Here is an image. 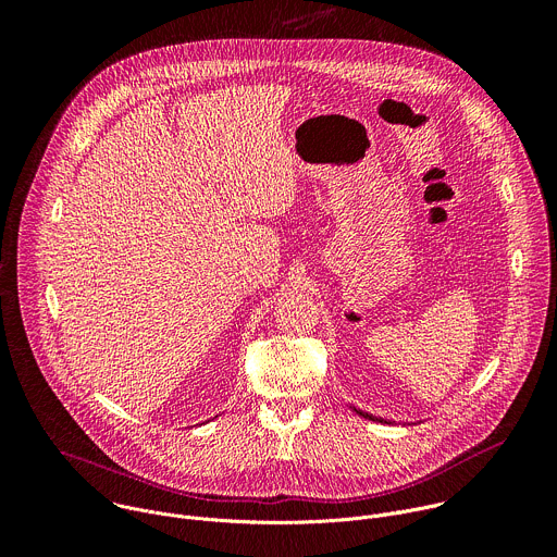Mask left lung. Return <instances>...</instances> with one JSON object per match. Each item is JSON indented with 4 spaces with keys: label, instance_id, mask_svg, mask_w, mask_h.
<instances>
[{
    "label": "left lung",
    "instance_id": "8db88e82",
    "mask_svg": "<svg viewBox=\"0 0 557 557\" xmlns=\"http://www.w3.org/2000/svg\"><path fill=\"white\" fill-rule=\"evenodd\" d=\"M350 410L352 412H357L359 417H363V419H368V421H379V423H394V421H387V419H381V417H374V414H370V412H363V410H359V408H355V406H350Z\"/></svg>",
    "mask_w": 557,
    "mask_h": 557
}]
</instances>
